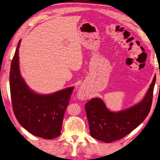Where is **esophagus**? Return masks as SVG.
<instances>
[{"mask_svg":"<svg viewBox=\"0 0 160 160\" xmlns=\"http://www.w3.org/2000/svg\"><path fill=\"white\" fill-rule=\"evenodd\" d=\"M77 97L78 98L81 100H86L87 99H88L89 94L88 93V92H86L85 88H80L79 90H78Z\"/></svg>","mask_w":160,"mask_h":160,"instance_id":"obj_1","label":"esophagus"}]
</instances>
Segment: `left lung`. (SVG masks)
<instances>
[{
	"mask_svg": "<svg viewBox=\"0 0 160 160\" xmlns=\"http://www.w3.org/2000/svg\"><path fill=\"white\" fill-rule=\"evenodd\" d=\"M156 77L141 102L130 108L112 112L102 99L93 98L85 106L90 135L100 141L110 143L121 139L136 128L146 118L151 110Z\"/></svg>",
	"mask_w": 160,
	"mask_h": 160,
	"instance_id": "obj_1",
	"label": "left lung"
}]
</instances>
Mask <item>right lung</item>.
Masks as SVG:
<instances>
[{
    "instance_id": "right-lung-1",
    "label": "right lung",
    "mask_w": 160,
    "mask_h": 160,
    "mask_svg": "<svg viewBox=\"0 0 160 160\" xmlns=\"http://www.w3.org/2000/svg\"><path fill=\"white\" fill-rule=\"evenodd\" d=\"M20 44L21 40L12 61L9 73L12 103L16 118L32 135L46 139L57 138L61 134L64 113L74 87L50 94H39L32 91L19 70Z\"/></svg>"
}]
</instances>
